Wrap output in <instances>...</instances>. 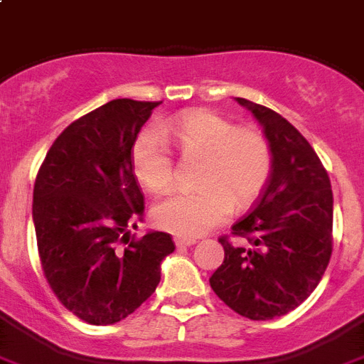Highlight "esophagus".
Wrapping results in <instances>:
<instances>
[{
  "label": "esophagus",
  "instance_id": "34e87169",
  "mask_svg": "<svg viewBox=\"0 0 364 364\" xmlns=\"http://www.w3.org/2000/svg\"><path fill=\"white\" fill-rule=\"evenodd\" d=\"M173 242H176L177 248H187V246H194V244H196V240H194V239H183V237H176V239H173Z\"/></svg>",
  "mask_w": 364,
  "mask_h": 364
}]
</instances>
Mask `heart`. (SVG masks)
Wrapping results in <instances>:
<instances>
[{"label":"heart","instance_id":"heart-1","mask_svg":"<svg viewBox=\"0 0 364 364\" xmlns=\"http://www.w3.org/2000/svg\"><path fill=\"white\" fill-rule=\"evenodd\" d=\"M185 157L201 155L196 191L176 192L159 201L154 222L168 233L196 239L224 222L229 209H244L264 188L272 172L267 136L207 109L181 112L136 139L131 161L139 183L154 194L173 185V161L166 142Z\"/></svg>","mask_w":364,"mask_h":364}]
</instances>
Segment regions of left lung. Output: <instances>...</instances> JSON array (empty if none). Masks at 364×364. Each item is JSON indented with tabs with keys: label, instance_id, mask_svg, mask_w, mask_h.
I'll return each instance as SVG.
<instances>
[{
	"label": "left lung",
	"instance_id": "1",
	"mask_svg": "<svg viewBox=\"0 0 364 364\" xmlns=\"http://www.w3.org/2000/svg\"><path fill=\"white\" fill-rule=\"evenodd\" d=\"M262 127L272 172L259 201L233 233L248 246H224V262L210 289L235 313L272 320L291 313L322 279L331 257L333 192L328 172L311 144L276 111L235 97Z\"/></svg>",
	"mask_w": 364,
	"mask_h": 364
}]
</instances>
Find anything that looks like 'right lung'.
Segmentation results:
<instances>
[{"instance_id": "right-lung-1", "label": "right lung", "mask_w": 364, "mask_h": 364, "mask_svg": "<svg viewBox=\"0 0 364 364\" xmlns=\"http://www.w3.org/2000/svg\"><path fill=\"white\" fill-rule=\"evenodd\" d=\"M157 105L124 97L97 107L57 136L36 176L33 222L42 270L60 304L92 326L135 313L176 250L163 231L118 248L144 216L131 149Z\"/></svg>"}]
</instances>
